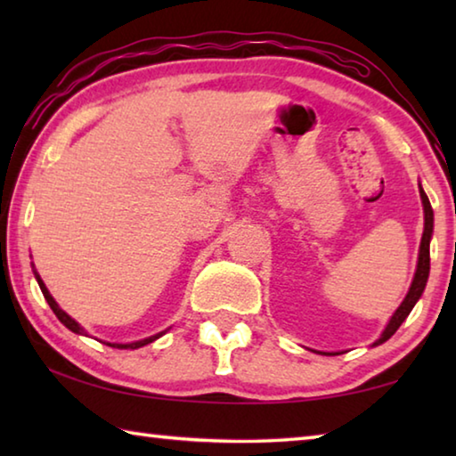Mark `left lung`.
<instances>
[{
	"label": "left lung",
	"instance_id": "obj_1",
	"mask_svg": "<svg viewBox=\"0 0 456 456\" xmlns=\"http://www.w3.org/2000/svg\"><path fill=\"white\" fill-rule=\"evenodd\" d=\"M420 199H422V207H424V231H422V239H420V251H419V264H416V273L414 280L411 283V289H408L404 302L400 304L398 310L392 315L388 326L382 331V336L376 339L374 346L384 344L386 339L395 336V331L403 326V322L408 318V314L412 312L414 304L419 302L424 288H427L428 281V272H430V237H432V223H435V215H432V207L430 200L427 197V192L420 187ZM318 354H328V352H318Z\"/></svg>",
	"mask_w": 456,
	"mask_h": 456
}]
</instances>
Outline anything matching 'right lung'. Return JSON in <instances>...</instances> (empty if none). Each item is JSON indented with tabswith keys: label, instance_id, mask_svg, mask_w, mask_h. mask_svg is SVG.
Instances as JSON below:
<instances>
[{
	"label": "right lung",
	"instance_id": "right-lung-1",
	"mask_svg": "<svg viewBox=\"0 0 456 456\" xmlns=\"http://www.w3.org/2000/svg\"><path fill=\"white\" fill-rule=\"evenodd\" d=\"M34 275H36V280H37V285H40V289H42V293H44V297H45V302H48V305L52 307V312L56 314V318L64 323V326L70 330V331H74V334H82V336H88L86 331H84V328H80V323L76 322V320H72L70 315H68L64 310H60V305L56 304V299H53L52 296H50V291H48V288H45L44 285V281H42V277L37 275V272L34 269ZM167 331V330H165ZM165 331H160V334H154V336H151V338H144V339H138V342H133V344H106V346H112V348H120V350H136V348H142V346H146V344H151V342H154V339H159L160 336L165 334Z\"/></svg>",
	"mask_w": 456,
	"mask_h": 456
}]
</instances>
